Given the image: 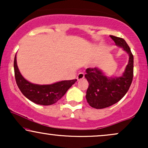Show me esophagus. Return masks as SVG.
Returning <instances> with one entry per match:
<instances>
[{
  "label": "esophagus",
  "mask_w": 148,
  "mask_h": 148,
  "mask_svg": "<svg viewBox=\"0 0 148 148\" xmlns=\"http://www.w3.org/2000/svg\"><path fill=\"white\" fill-rule=\"evenodd\" d=\"M84 73L80 72L79 74H78L77 78H76V79H77L78 81H80V80L83 79H84Z\"/></svg>",
  "instance_id": "1"
}]
</instances>
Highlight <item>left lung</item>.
Instances as JSON below:
<instances>
[{
  "label": "left lung",
  "mask_w": 148,
  "mask_h": 148,
  "mask_svg": "<svg viewBox=\"0 0 148 148\" xmlns=\"http://www.w3.org/2000/svg\"><path fill=\"white\" fill-rule=\"evenodd\" d=\"M118 47L129 55V62L123 75L108 77L98 67L88 68L85 77L89 83L86 99L92 108L101 109L118 102L130 89L134 76V56L131 49L123 38L110 35Z\"/></svg>",
  "instance_id": "obj_1"
}]
</instances>
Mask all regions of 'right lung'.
Here are the masks:
<instances>
[{
	"label": "right lung",
	"instance_id": "1",
	"mask_svg": "<svg viewBox=\"0 0 148 148\" xmlns=\"http://www.w3.org/2000/svg\"><path fill=\"white\" fill-rule=\"evenodd\" d=\"M14 76L16 84L22 94L37 104L48 106L57 102L77 80L62 81L50 85H38L29 82L23 78L18 70L15 55L14 60Z\"/></svg>",
	"mask_w": 148,
	"mask_h": 148
}]
</instances>
